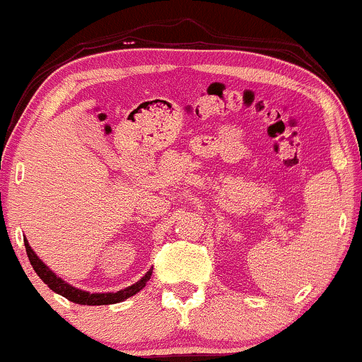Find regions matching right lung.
Segmentation results:
<instances>
[{
    "label": "right lung",
    "instance_id": "right-lung-1",
    "mask_svg": "<svg viewBox=\"0 0 362 362\" xmlns=\"http://www.w3.org/2000/svg\"><path fill=\"white\" fill-rule=\"evenodd\" d=\"M23 244H25V251H27V256H29V261L30 264H33L34 272L37 273L39 278H41L42 281L47 285V287L51 288L53 292L59 293V296H63L65 299L71 300V303L75 304H84V305H106V304H117V303H122V300L129 299V297L136 296L137 292H141L142 288L146 287V284H148V280L151 278V269L148 273H146L144 276L141 278V280L136 281L134 285H130V287L123 288V291H118V292H106V293H90V292H86V291H81V288H75L71 287V285L66 284V281H63L62 278L58 275H54L53 272H51L47 266L42 263L41 259L37 257V254L33 251V247L29 245V242L27 239H23Z\"/></svg>",
    "mask_w": 362,
    "mask_h": 362
}]
</instances>
